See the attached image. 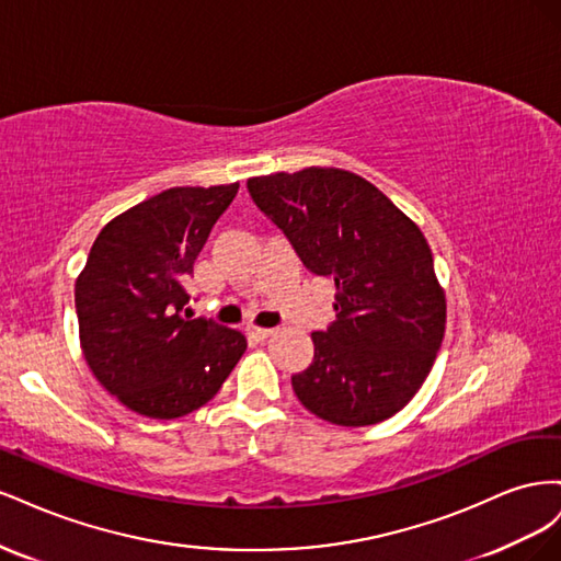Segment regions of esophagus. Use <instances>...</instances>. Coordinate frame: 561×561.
Wrapping results in <instances>:
<instances>
[{
  "label": "esophagus",
  "instance_id": "obj_1",
  "mask_svg": "<svg viewBox=\"0 0 561 561\" xmlns=\"http://www.w3.org/2000/svg\"><path fill=\"white\" fill-rule=\"evenodd\" d=\"M271 334H274V330H268V328H248V336L254 339V342H264V339Z\"/></svg>",
  "mask_w": 561,
  "mask_h": 561
}]
</instances>
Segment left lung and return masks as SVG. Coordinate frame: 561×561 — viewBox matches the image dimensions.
Masks as SVG:
<instances>
[{
  "instance_id": "8db88e82",
  "label": "left lung",
  "mask_w": 561,
  "mask_h": 561,
  "mask_svg": "<svg viewBox=\"0 0 561 561\" xmlns=\"http://www.w3.org/2000/svg\"><path fill=\"white\" fill-rule=\"evenodd\" d=\"M257 208L299 260L336 287V320L313 332V363L293 377L299 402L336 426L398 414L431 375L447 299L426 236L365 178L311 165L248 180Z\"/></svg>"
}]
</instances>
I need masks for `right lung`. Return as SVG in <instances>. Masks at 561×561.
Instances as JSON below:
<instances>
[{
	"label": "right lung",
	"instance_id": "right-lung-1",
	"mask_svg": "<svg viewBox=\"0 0 561 561\" xmlns=\"http://www.w3.org/2000/svg\"><path fill=\"white\" fill-rule=\"evenodd\" d=\"M239 182L173 186L103 227L75 283L79 342L128 410L178 419L217 396L248 348L239 330L182 316L186 276Z\"/></svg>",
	"mask_w": 561,
	"mask_h": 561
}]
</instances>
